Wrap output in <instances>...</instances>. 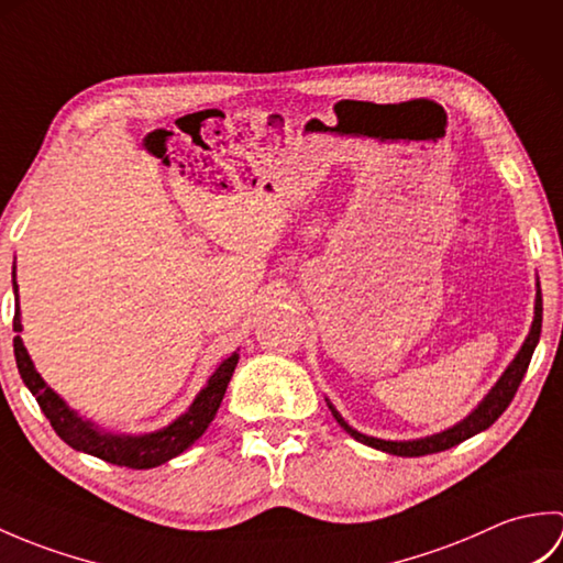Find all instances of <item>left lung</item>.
Here are the masks:
<instances>
[{"label": "left lung", "mask_w": 563, "mask_h": 563, "mask_svg": "<svg viewBox=\"0 0 563 563\" xmlns=\"http://www.w3.org/2000/svg\"><path fill=\"white\" fill-rule=\"evenodd\" d=\"M540 333H542V290H540V280H537L534 319H532L528 339H525V343H522V349L518 351L516 357H512V363L506 367V373L500 375V379L492 387V391H488L486 397L482 399V404L476 406V409L470 416H466L464 421H460L457 426L442 430V433H435V435L418 438V440H379V438H373V435L357 433L355 428H351L349 423L343 421L341 413L331 406V401H327V404H329L333 418H336V421L341 423L345 433H351V438H355L357 442H363V445H369V448L389 452V454H397V457H421V454H433V452L450 450L454 445H460V442H464L466 438L482 433V430H486L488 426L496 423V418L508 409L512 397H516V391L520 387L525 373H528L532 353L537 349V343H540Z\"/></svg>", "instance_id": "8db88e82"}]
</instances>
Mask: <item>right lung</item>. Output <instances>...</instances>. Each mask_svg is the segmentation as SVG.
<instances>
[{
	"instance_id": "obj_1",
	"label": "right lung",
	"mask_w": 563,
	"mask_h": 563,
	"mask_svg": "<svg viewBox=\"0 0 563 563\" xmlns=\"http://www.w3.org/2000/svg\"><path fill=\"white\" fill-rule=\"evenodd\" d=\"M14 355H16V367L23 379V385L31 389V394L38 401L41 411L45 413L47 421H51L55 433L63 438L69 448L79 452L93 454L103 462H111L118 466H128V470H152V466H159L169 462L176 454L188 450L194 442L206 433L210 421L218 413L222 397L227 391V385L234 375V367L239 363V353H232L227 361L220 363V367L210 375L208 385L198 391L194 404L188 406V411L176 418L162 430H154V433L145 435H118V433H106L99 426H93L87 418H81L77 411H71L59 399L57 394L45 385V379L38 375V369L33 367L31 355L23 345L19 331H21V312H19V285H16V271H14Z\"/></svg>"
}]
</instances>
